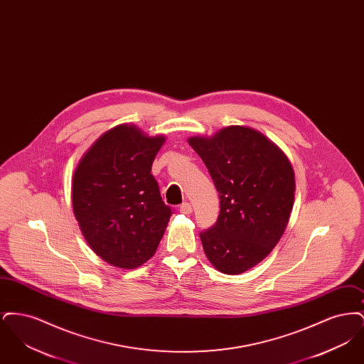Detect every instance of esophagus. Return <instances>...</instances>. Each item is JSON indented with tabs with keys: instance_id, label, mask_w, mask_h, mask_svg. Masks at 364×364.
<instances>
[{
	"instance_id": "34e87169",
	"label": "esophagus",
	"mask_w": 364,
	"mask_h": 364,
	"mask_svg": "<svg viewBox=\"0 0 364 364\" xmlns=\"http://www.w3.org/2000/svg\"><path fill=\"white\" fill-rule=\"evenodd\" d=\"M180 213H183V214H191V213H192V206H191L188 202H184V203L180 206Z\"/></svg>"
}]
</instances>
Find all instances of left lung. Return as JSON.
Returning <instances> with one entry per match:
<instances>
[{"label":"left lung","instance_id":"1","mask_svg":"<svg viewBox=\"0 0 364 364\" xmlns=\"http://www.w3.org/2000/svg\"><path fill=\"white\" fill-rule=\"evenodd\" d=\"M220 193V215L200 233L211 264L240 274L264 259L288 225L294 173L288 156L259 131L230 125L215 135L191 136Z\"/></svg>","mask_w":364,"mask_h":364}]
</instances>
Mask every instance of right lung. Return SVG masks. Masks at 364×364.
Here are the masks:
<instances>
[{
    "instance_id": "right-lung-1",
    "label": "right lung",
    "mask_w": 364,
    "mask_h": 364,
    "mask_svg": "<svg viewBox=\"0 0 364 364\" xmlns=\"http://www.w3.org/2000/svg\"><path fill=\"white\" fill-rule=\"evenodd\" d=\"M164 135L147 136L131 124L98 139L80 159L72 206L91 250L105 262L135 269L156 254L172 208L151 174Z\"/></svg>"
}]
</instances>
